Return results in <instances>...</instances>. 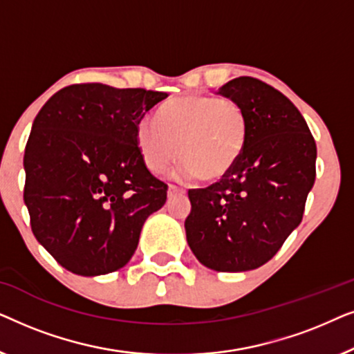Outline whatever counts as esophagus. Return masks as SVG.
I'll return each mask as SVG.
<instances>
[{
	"mask_svg": "<svg viewBox=\"0 0 354 354\" xmlns=\"http://www.w3.org/2000/svg\"><path fill=\"white\" fill-rule=\"evenodd\" d=\"M176 193H185V188L178 187V185H169V195H176Z\"/></svg>",
	"mask_w": 354,
	"mask_h": 354,
	"instance_id": "34e87169",
	"label": "esophagus"
}]
</instances>
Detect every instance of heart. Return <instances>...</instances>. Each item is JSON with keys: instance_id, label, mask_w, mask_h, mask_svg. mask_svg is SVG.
I'll use <instances>...</instances> for the list:
<instances>
[{"instance_id": "1", "label": "heart", "mask_w": 354, "mask_h": 354, "mask_svg": "<svg viewBox=\"0 0 354 354\" xmlns=\"http://www.w3.org/2000/svg\"><path fill=\"white\" fill-rule=\"evenodd\" d=\"M248 115L232 98L180 96L159 106L154 120L137 125V145L149 171L164 172L177 159L182 177L205 182L225 176L239 161Z\"/></svg>"}]
</instances>
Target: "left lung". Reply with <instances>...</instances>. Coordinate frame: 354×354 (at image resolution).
Listing matches in <instances>:
<instances>
[{
	"instance_id": "8db88e82",
	"label": "left lung",
	"mask_w": 354,
	"mask_h": 354,
	"mask_svg": "<svg viewBox=\"0 0 354 354\" xmlns=\"http://www.w3.org/2000/svg\"><path fill=\"white\" fill-rule=\"evenodd\" d=\"M243 106L248 135L239 161L219 182L188 190L187 241L201 264L241 272L274 258L303 219L316 178V142L287 96L253 77L219 88Z\"/></svg>"
}]
</instances>
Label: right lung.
Returning a JSON list of instances; mask_svg holds the SVG:
<instances>
[{"label":"right lung","mask_w":354,"mask_h":354,"mask_svg":"<svg viewBox=\"0 0 354 354\" xmlns=\"http://www.w3.org/2000/svg\"><path fill=\"white\" fill-rule=\"evenodd\" d=\"M167 93L74 84L51 96L26 145V201L35 239L71 272L124 268L167 183L137 145V125Z\"/></svg>","instance_id":"add662e5"}]
</instances>
